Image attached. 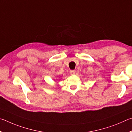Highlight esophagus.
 <instances>
[{
  "label": "esophagus",
  "mask_w": 132,
  "mask_h": 132,
  "mask_svg": "<svg viewBox=\"0 0 132 132\" xmlns=\"http://www.w3.org/2000/svg\"><path fill=\"white\" fill-rule=\"evenodd\" d=\"M70 73L71 75H74L75 73V70H71L70 71Z\"/></svg>",
  "instance_id": "1"
}]
</instances>
